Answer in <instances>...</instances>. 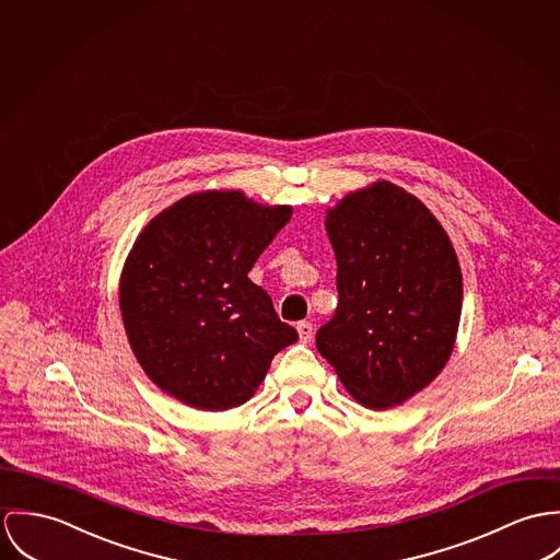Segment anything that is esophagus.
<instances>
[{"mask_svg": "<svg viewBox=\"0 0 560 560\" xmlns=\"http://www.w3.org/2000/svg\"><path fill=\"white\" fill-rule=\"evenodd\" d=\"M296 330H299L301 343H310L311 337H313V326H311V322H299Z\"/></svg>", "mask_w": 560, "mask_h": 560, "instance_id": "34e87169", "label": "esophagus"}]
</instances>
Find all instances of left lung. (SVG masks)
<instances>
[{
    "label": "left lung",
    "mask_w": 560,
    "mask_h": 560,
    "mask_svg": "<svg viewBox=\"0 0 560 560\" xmlns=\"http://www.w3.org/2000/svg\"><path fill=\"white\" fill-rule=\"evenodd\" d=\"M339 303L315 346L372 410L404 404L446 365L462 313V270L434 214L390 183L326 214Z\"/></svg>",
    "instance_id": "left-lung-1"
}]
</instances>
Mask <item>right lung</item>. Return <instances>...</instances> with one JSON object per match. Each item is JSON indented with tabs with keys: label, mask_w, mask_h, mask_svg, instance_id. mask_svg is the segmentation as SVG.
Segmentation results:
<instances>
[{
	"label": "right lung",
	"mask_w": 560,
	"mask_h": 560,
	"mask_svg": "<svg viewBox=\"0 0 560 560\" xmlns=\"http://www.w3.org/2000/svg\"><path fill=\"white\" fill-rule=\"evenodd\" d=\"M290 217V206L208 190L176 201L139 234L120 310L139 365L167 395L199 410L236 408L299 339L247 277Z\"/></svg>",
	"instance_id": "add662e5"
}]
</instances>
